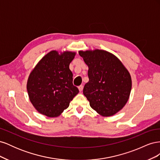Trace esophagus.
Returning a JSON list of instances; mask_svg holds the SVG:
<instances>
[{
	"label": "esophagus",
	"instance_id": "obj_1",
	"mask_svg": "<svg viewBox=\"0 0 160 160\" xmlns=\"http://www.w3.org/2000/svg\"><path fill=\"white\" fill-rule=\"evenodd\" d=\"M78 89H79V92H81L82 91H83V85H80L79 88H78Z\"/></svg>",
	"mask_w": 160,
	"mask_h": 160
}]
</instances>
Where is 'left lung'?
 <instances>
[{
  "label": "left lung",
  "mask_w": 160,
  "mask_h": 160,
  "mask_svg": "<svg viewBox=\"0 0 160 160\" xmlns=\"http://www.w3.org/2000/svg\"><path fill=\"white\" fill-rule=\"evenodd\" d=\"M88 66L89 81L83 94L91 108L103 117L122 110L129 98L132 81L129 72L112 53L101 49L79 51Z\"/></svg>",
  "instance_id": "8db88e82"
}]
</instances>
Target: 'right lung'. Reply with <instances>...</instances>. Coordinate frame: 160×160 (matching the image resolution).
<instances>
[{"instance_id":"right-lung-1","label":"right lung","mask_w":160,"mask_h":160,"mask_svg":"<svg viewBox=\"0 0 160 160\" xmlns=\"http://www.w3.org/2000/svg\"><path fill=\"white\" fill-rule=\"evenodd\" d=\"M75 55L74 51H51L30 72L27 89L31 103L39 113L49 118L58 117L78 94L69 69Z\"/></svg>"}]
</instances>
